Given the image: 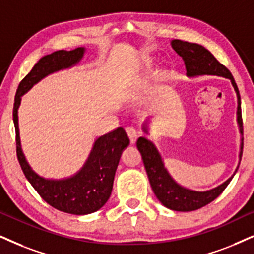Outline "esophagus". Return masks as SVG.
I'll list each match as a JSON object with an SVG mask.
<instances>
[{"label": "esophagus", "instance_id": "esophagus-1", "mask_svg": "<svg viewBox=\"0 0 254 254\" xmlns=\"http://www.w3.org/2000/svg\"><path fill=\"white\" fill-rule=\"evenodd\" d=\"M125 131H127V136H129V138H130V142H131V144H134V143H136L137 137H138V133H137L136 129H134V127H127V129H125Z\"/></svg>", "mask_w": 254, "mask_h": 254}]
</instances>
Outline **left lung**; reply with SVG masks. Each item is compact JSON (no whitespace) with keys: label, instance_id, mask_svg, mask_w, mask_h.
<instances>
[{"label":"left lung","instance_id":"8db88e82","mask_svg":"<svg viewBox=\"0 0 254 254\" xmlns=\"http://www.w3.org/2000/svg\"><path fill=\"white\" fill-rule=\"evenodd\" d=\"M172 49L183 57L186 66V76L189 78L199 76H218L224 77L231 81L234 91L237 95V123H238L239 132L242 134L238 153V165L234 170L233 175L229 179L221 183L216 188L210 189L206 191H195L185 188L175 181V178L170 175L168 169L165 168L164 159L157 149V146L147 139L146 137H139L137 140V147L142 155L144 166H145L147 177H149L150 185L152 191L155 192L158 200L165 207L173 211H181V212H189L205 206L211 201H213L221 192L225 190L229 183L232 181L233 176L236 175L239 168V163L242 160L243 155V121H242V107H240V95L238 86L232 73L225 68L223 64L218 62L216 57L208 51L206 48L197 43H189V42L173 40L171 41ZM150 118L143 122L142 130L144 132L150 133Z\"/></svg>","mask_w":254,"mask_h":254}]
</instances>
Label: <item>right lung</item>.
Returning a JSON list of instances; mask_svg holds the SVG:
<instances>
[{"mask_svg":"<svg viewBox=\"0 0 254 254\" xmlns=\"http://www.w3.org/2000/svg\"><path fill=\"white\" fill-rule=\"evenodd\" d=\"M85 51L84 47H78L73 50H59L42 57L18 85L12 111L16 130V152L24 176L48 204L62 212L76 216L96 212L110 198L115 173L122 152L130 144L129 137L123 127L99 136L92 144L85 163L76 173L61 179L44 178L34 171L22 150L18 108L22 96L35 84L51 73L77 65L84 57Z\"/></svg>","mask_w":254,"mask_h":254,"instance_id":"add662e5","label":"right lung"}]
</instances>
